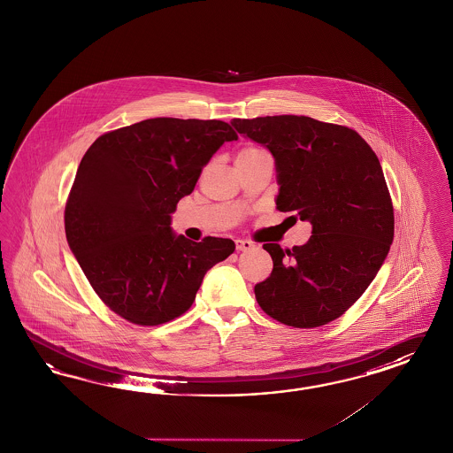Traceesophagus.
<instances>
[{
	"label": "esophagus",
	"mask_w": 453,
	"mask_h": 453,
	"mask_svg": "<svg viewBox=\"0 0 453 453\" xmlns=\"http://www.w3.org/2000/svg\"><path fill=\"white\" fill-rule=\"evenodd\" d=\"M254 242H250V241H242V239L235 241V249H237V252H245V250H250V249H254Z\"/></svg>",
	"instance_id": "obj_1"
}]
</instances>
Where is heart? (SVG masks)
<instances>
[{
	"label": "heart",
	"mask_w": 453,
	"mask_h": 453,
	"mask_svg": "<svg viewBox=\"0 0 453 453\" xmlns=\"http://www.w3.org/2000/svg\"><path fill=\"white\" fill-rule=\"evenodd\" d=\"M260 152H264V150L258 149V147H243L242 150L237 154V160L239 158H245V157H250V155L260 154Z\"/></svg>",
	"instance_id": "1"
}]
</instances>
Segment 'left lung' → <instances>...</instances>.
<instances>
[{
    "label": "left lung",
    "instance_id": "left-lung-1",
    "mask_svg": "<svg viewBox=\"0 0 453 453\" xmlns=\"http://www.w3.org/2000/svg\"><path fill=\"white\" fill-rule=\"evenodd\" d=\"M231 122L275 157L276 210L312 226L301 247L283 250L264 243L273 270L255 285L258 306L298 329L341 318L373 281L395 235L393 203L378 157L357 131L308 116Z\"/></svg>",
    "mask_w": 453,
    "mask_h": 453
}]
</instances>
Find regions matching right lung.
<instances>
[{
  "label": "right lung",
  "mask_w": 453,
  "mask_h": 453,
  "mask_svg": "<svg viewBox=\"0 0 453 453\" xmlns=\"http://www.w3.org/2000/svg\"><path fill=\"white\" fill-rule=\"evenodd\" d=\"M227 122L154 118L100 135L66 198L68 245L108 308L137 326L185 314L203 276L234 252L231 239L191 242L170 214L227 141Z\"/></svg>",
  "instance_id": "1"
}]
</instances>
